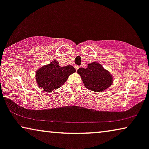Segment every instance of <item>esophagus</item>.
Here are the masks:
<instances>
[{"label": "esophagus", "mask_w": 149, "mask_h": 149, "mask_svg": "<svg viewBox=\"0 0 149 149\" xmlns=\"http://www.w3.org/2000/svg\"><path fill=\"white\" fill-rule=\"evenodd\" d=\"M75 69H76V70H78V69L79 68V66H75Z\"/></svg>", "instance_id": "1"}]
</instances>
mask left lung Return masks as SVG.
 Wrapping results in <instances>:
<instances>
[{
  "label": "left lung",
  "mask_w": 149,
  "mask_h": 149,
  "mask_svg": "<svg viewBox=\"0 0 149 149\" xmlns=\"http://www.w3.org/2000/svg\"><path fill=\"white\" fill-rule=\"evenodd\" d=\"M77 72L81 76L85 87L97 92L107 89L113 82L110 73L96 62L89 64L87 68H80Z\"/></svg>",
  "instance_id": "left-lung-1"
}]
</instances>
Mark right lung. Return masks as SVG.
Masks as SVG:
<instances>
[{"label":"right lung","instance_id":"right-lung-1","mask_svg":"<svg viewBox=\"0 0 149 149\" xmlns=\"http://www.w3.org/2000/svg\"><path fill=\"white\" fill-rule=\"evenodd\" d=\"M75 71L73 66L61 67L58 61L54 60L38 69L36 73V82L42 90L50 92L64 85L69 75Z\"/></svg>","mask_w":149,"mask_h":149}]
</instances>
